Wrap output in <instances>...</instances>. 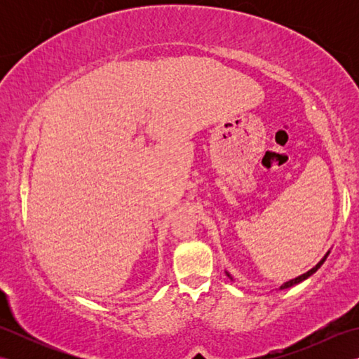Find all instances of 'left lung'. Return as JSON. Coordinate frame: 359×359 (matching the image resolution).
Returning <instances> with one entry per match:
<instances>
[{"label":"left lung","mask_w":359,"mask_h":359,"mask_svg":"<svg viewBox=\"0 0 359 359\" xmlns=\"http://www.w3.org/2000/svg\"><path fill=\"white\" fill-rule=\"evenodd\" d=\"M327 256H329V255H327ZM327 256L323 259V261L321 262H319L316 266H313V269H311L310 271H307V273H304V274H301V276H297V278H294V279H292V280H288V282H285V284L284 285H282L280 288H288V287H293V285H296V284H299V282H302L304 279H307L309 276H311V274H313L318 269H319V266H321L323 264H324V261H325V259H327ZM228 276H230V274H228Z\"/></svg>","instance_id":"1"}]
</instances>
